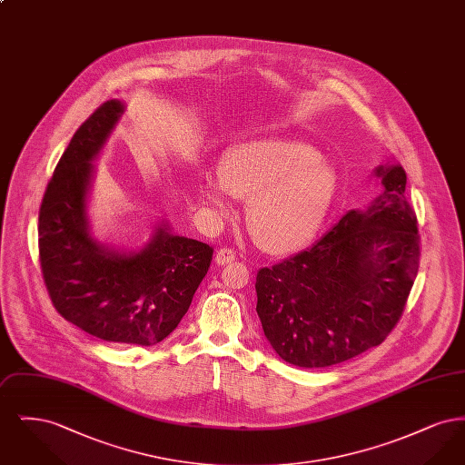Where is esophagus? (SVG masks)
<instances>
[{
  "label": "esophagus",
  "mask_w": 465,
  "mask_h": 465,
  "mask_svg": "<svg viewBox=\"0 0 465 465\" xmlns=\"http://www.w3.org/2000/svg\"><path fill=\"white\" fill-rule=\"evenodd\" d=\"M233 262H235V251L233 249L223 247L216 252V263L218 265H228V263H233Z\"/></svg>",
  "instance_id": "1"
}]
</instances>
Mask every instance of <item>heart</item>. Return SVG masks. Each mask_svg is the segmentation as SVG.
Masks as SVG:
<instances>
[{
    "label": "heart",
    "instance_id": "obj_1",
    "mask_svg": "<svg viewBox=\"0 0 465 465\" xmlns=\"http://www.w3.org/2000/svg\"><path fill=\"white\" fill-rule=\"evenodd\" d=\"M218 173L200 181L205 214L222 222L232 211L230 195L247 200V228L272 254H288L309 242L336 193L331 165L309 143L291 137L241 143L222 156Z\"/></svg>",
    "mask_w": 465,
    "mask_h": 465
}]
</instances>
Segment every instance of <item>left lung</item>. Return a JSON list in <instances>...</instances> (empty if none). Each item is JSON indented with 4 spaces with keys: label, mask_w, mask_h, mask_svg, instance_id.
<instances>
[{
    "label": "left lung",
    "mask_w": 465,
    "mask_h": 465,
    "mask_svg": "<svg viewBox=\"0 0 465 465\" xmlns=\"http://www.w3.org/2000/svg\"><path fill=\"white\" fill-rule=\"evenodd\" d=\"M383 192L349 211L309 249L262 268L256 294L266 340L300 368H326L380 345L404 312L420 262L406 173L380 165Z\"/></svg>",
    "instance_id": "1"
}]
</instances>
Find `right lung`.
<instances>
[{"label":"right lung","mask_w":465,"mask_h":465,"mask_svg":"<svg viewBox=\"0 0 465 465\" xmlns=\"http://www.w3.org/2000/svg\"><path fill=\"white\" fill-rule=\"evenodd\" d=\"M125 111L111 99L80 125L45 190L38 249L55 310L92 336L153 347L174 331L213 262V247L174 235L167 224L137 252H120L90 233L92 162Z\"/></svg>","instance_id":"right-lung-1"}]
</instances>
